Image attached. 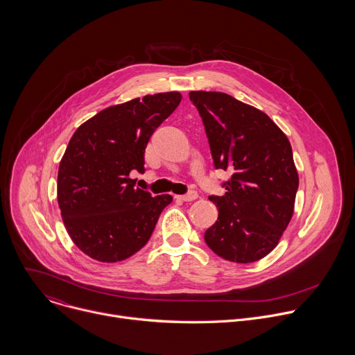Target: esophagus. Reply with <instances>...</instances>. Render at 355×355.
I'll return each mask as SVG.
<instances>
[{
    "label": "esophagus",
    "instance_id": "1",
    "mask_svg": "<svg viewBox=\"0 0 355 355\" xmlns=\"http://www.w3.org/2000/svg\"><path fill=\"white\" fill-rule=\"evenodd\" d=\"M177 198L180 200H182V202H191V200H195L198 198V193H196V191H191V192H188L185 195H178Z\"/></svg>",
    "mask_w": 355,
    "mask_h": 355
}]
</instances>
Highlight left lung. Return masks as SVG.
I'll return each mask as SVG.
<instances>
[{
  "label": "left lung",
  "instance_id": "1",
  "mask_svg": "<svg viewBox=\"0 0 355 355\" xmlns=\"http://www.w3.org/2000/svg\"><path fill=\"white\" fill-rule=\"evenodd\" d=\"M205 125L216 168L229 170L207 244L233 263H254L278 245L295 208L299 185L286 135L263 111L225 92L191 91Z\"/></svg>",
  "mask_w": 355,
  "mask_h": 355
}]
</instances>
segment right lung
<instances>
[{
    "instance_id": "right-lung-1",
    "label": "right lung",
    "mask_w": 355,
    "mask_h": 355,
    "mask_svg": "<svg viewBox=\"0 0 355 355\" xmlns=\"http://www.w3.org/2000/svg\"><path fill=\"white\" fill-rule=\"evenodd\" d=\"M178 91L159 92L108 107L71 136L58 173V202L73 243L101 263L129 259L150 239L168 193L136 188L153 132L181 103Z\"/></svg>"
}]
</instances>
